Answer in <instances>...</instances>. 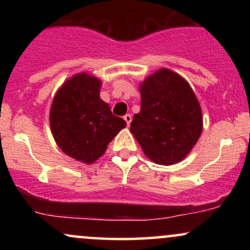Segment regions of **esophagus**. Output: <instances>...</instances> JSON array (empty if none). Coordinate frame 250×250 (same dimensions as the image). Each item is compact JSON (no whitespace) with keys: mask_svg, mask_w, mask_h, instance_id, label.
<instances>
[{"mask_svg":"<svg viewBox=\"0 0 250 250\" xmlns=\"http://www.w3.org/2000/svg\"><path fill=\"white\" fill-rule=\"evenodd\" d=\"M123 119H125V121L127 122V125L129 127V125H130V122H131V115H130V114H127V115H125Z\"/></svg>","mask_w":250,"mask_h":250,"instance_id":"esophagus-1","label":"esophagus"}]
</instances>
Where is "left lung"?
I'll list each match as a JSON object with an SVG mask.
<instances>
[{"mask_svg":"<svg viewBox=\"0 0 250 250\" xmlns=\"http://www.w3.org/2000/svg\"><path fill=\"white\" fill-rule=\"evenodd\" d=\"M141 110L130 133L156 165L179 163L190 153L203 129L201 105L189 83L161 68L140 84Z\"/></svg>","mask_w":250,"mask_h":250,"instance_id":"1","label":"left lung"}]
</instances>
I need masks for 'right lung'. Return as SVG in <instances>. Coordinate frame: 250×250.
<instances>
[{
	"mask_svg": "<svg viewBox=\"0 0 250 250\" xmlns=\"http://www.w3.org/2000/svg\"><path fill=\"white\" fill-rule=\"evenodd\" d=\"M101 85V80L94 75L76 74L59 88L50 107V130L57 146L85 165L100 159L109 142L127 125L100 97Z\"/></svg>",
	"mask_w": 250,
	"mask_h": 250,
	"instance_id": "right-lung-1",
	"label": "right lung"
}]
</instances>
